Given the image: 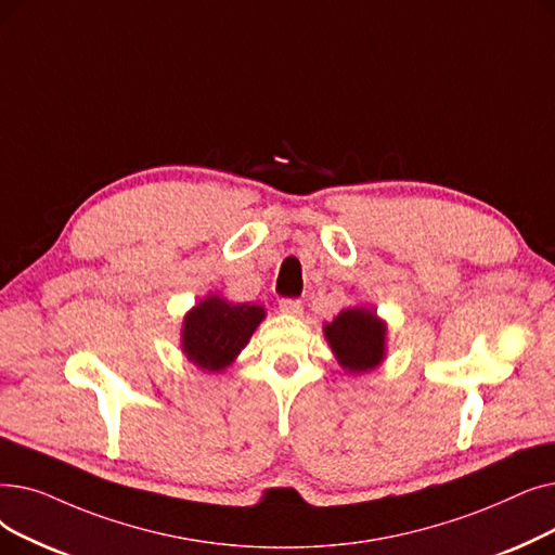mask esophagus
Here are the masks:
<instances>
[{"mask_svg":"<svg viewBox=\"0 0 555 555\" xmlns=\"http://www.w3.org/2000/svg\"><path fill=\"white\" fill-rule=\"evenodd\" d=\"M279 310L285 312V315H301L304 306H301L299 299H287V297H285V299L279 301Z\"/></svg>","mask_w":555,"mask_h":555,"instance_id":"1","label":"esophagus"}]
</instances>
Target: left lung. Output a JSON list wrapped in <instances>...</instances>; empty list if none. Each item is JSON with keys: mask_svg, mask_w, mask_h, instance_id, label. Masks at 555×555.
Returning a JSON list of instances; mask_svg holds the SVG:
<instances>
[{"mask_svg": "<svg viewBox=\"0 0 555 555\" xmlns=\"http://www.w3.org/2000/svg\"><path fill=\"white\" fill-rule=\"evenodd\" d=\"M340 365L349 372L374 370L383 360L385 324L365 308H347L324 328Z\"/></svg>", "mask_w": 555, "mask_h": 555, "instance_id": "left-lung-1", "label": "left lung"}]
</instances>
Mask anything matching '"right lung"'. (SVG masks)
<instances>
[{"instance_id": "obj_1", "label": "right lung", "mask_w": 555, "mask_h": 555, "mask_svg": "<svg viewBox=\"0 0 555 555\" xmlns=\"http://www.w3.org/2000/svg\"><path fill=\"white\" fill-rule=\"evenodd\" d=\"M262 318L264 310L256 304L208 297L185 315L183 351L202 370L220 372L247 345Z\"/></svg>"}]
</instances>
